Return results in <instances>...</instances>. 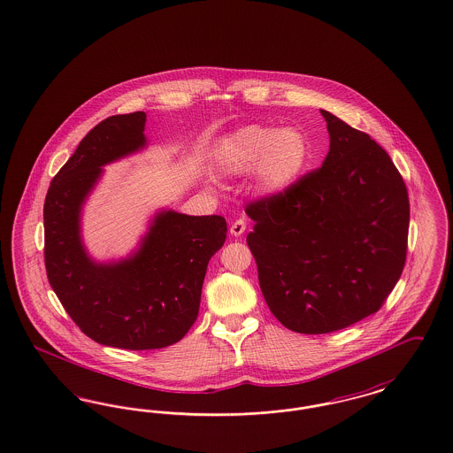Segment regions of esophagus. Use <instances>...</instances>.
<instances>
[{
	"label": "esophagus",
	"instance_id": "esophagus-1",
	"mask_svg": "<svg viewBox=\"0 0 453 453\" xmlns=\"http://www.w3.org/2000/svg\"><path fill=\"white\" fill-rule=\"evenodd\" d=\"M244 231H246V220L244 219H237L235 222H233L231 234L234 235V237H239V235L244 234Z\"/></svg>",
	"mask_w": 453,
	"mask_h": 453
}]
</instances>
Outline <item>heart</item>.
Here are the masks:
<instances>
[{
	"instance_id": "b5f03b06",
	"label": "heart",
	"mask_w": 453,
	"mask_h": 453,
	"mask_svg": "<svg viewBox=\"0 0 453 453\" xmlns=\"http://www.w3.org/2000/svg\"><path fill=\"white\" fill-rule=\"evenodd\" d=\"M308 157L307 138L298 129L250 125L222 140L216 150V165L222 175L234 179L254 172L256 192L272 197L300 180Z\"/></svg>"
}]
</instances>
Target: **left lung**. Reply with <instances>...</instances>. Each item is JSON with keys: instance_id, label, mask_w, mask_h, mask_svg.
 I'll return each instance as SVG.
<instances>
[{"instance_id": "8db88e82", "label": "left lung", "mask_w": 453, "mask_h": 453, "mask_svg": "<svg viewBox=\"0 0 453 453\" xmlns=\"http://www.w3.org/2000/svg\"><path fill=\"white\" fill-rule=\"evenodd\" d=\"M320 112L330 136L324 165L246 207L263 296L298 334H328L376 313L408 246L410 200L395 163L369 134Z\"/></svg>"}]
</instances>
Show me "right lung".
Listing matches in <instances>:
<instances>
[{"instance_id":"right-lung-1","label":"right lung","mask_w":453,"mask_h":453,"mask_svg":"<svg viewBox=\"0 0 453 453\" xmlns=\"http://www.w3.org/2000/svg\"><path fill=\"white\" fill-rule=\"evenodd\" d=\"M146 114L101 121L54 177L43 205L45 268L60 303L97 344L148 350L175 344L197 320L209 259L222 248L220 216L158 211L133 253L99 263L82 239V207L104 173L148 145Z\"/></svg>"}]
</instances>
